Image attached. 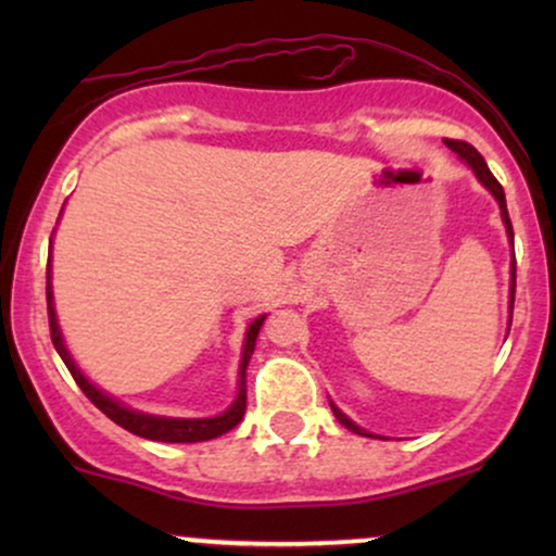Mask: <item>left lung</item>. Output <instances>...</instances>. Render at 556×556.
Wrapping results in <instances>:
<instances>
[{"label":"left lung","mask_w":556,"mask_h":556,"mask_svg":"<svg viewBox=\"0 0 556 556\" xmlns=\"http://www.w3.org/2000/svg\"><path fill=\"white\" fill-rule=\"evenodd\" d=\"M444 143H446V149L455 151V154L460 156L463 162L476 172V177L483 182V188H489V193L496 198V203H500V208H502V222H504V227H507V238H509V242H513L515 240V232H513V222H509V214H507V201H504V190H502L500 180H496V177L491 175V169L486 167V162H483V156L478 154L473 146L465 143V140L444 138ZM513 305H515V261H513V282H509V324H513ZM331 410H334L337 420H340L344 429H350V431H355V433H363V437H374V433H368L366 429H361L358 424H353V420L344 416V413L334 405V402H331ZM374 439H379V437H374Z\"/></svg>","instance_id":"1"}]
</instances>
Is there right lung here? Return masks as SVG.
Here are the masks:
<instances>
[{"label": "right lung", "instance_id": "add662e5", "mask_svg": "<svg viewBox=\"0 0 556 556\" xmlns=\"http://www.w3.org/2000/svg\"><path fill=\"white\" fill-rule=\"evenodd\" d=\"M52 266L47 264V308H49V331H52V342L60 353V358L65 361L67 371L73 374L75 384L83 389L88 400L104 413L106 418H112L114 424L123 426L125 431L136 433V437L143 439H154V442H206V439H216L222 433L232 431L235 426L240 424L242 416H245V400H248V389H245V368L248 361H251L253 350H256V337L261 327H264V318L258 316L256 321L251 324L245 331V344H242V361H240V371H238V397H235L232 405L227 407L222 416L216 418H164V416H149V413H138L130 410V407L110 397L106 392H101L99 387H93L86 376L80 374V368L75 366L73 355L67 353L65 340H62L60 324H56V314H54V295H52Z\"/></svg>", "mask_w": 556, "mask_h": 556}]
</instances>
